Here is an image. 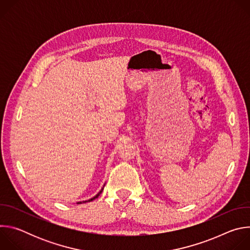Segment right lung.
Listing matches in <instances>:
<instances>
[{
  "mask_svg": "<svg viewBox=\"0 0 250 250\" xmlns=\"http://www.w3.org/2000/svg\"><path fill=\"white\" fill-rule=\"evenodd\" d=\"M104 187H103V188H102V189H101V191H100V192H99V193H98V194H97V195H96V196H95V197H93V198H91V199H89V200H88V201H83V203H86V202H91V201H93V200H95V199H96V198H98V197H99V196H100V195H101V193H102V192H103V190H104ZM77 204H82V202H78V203H77Z\"/></svg>",
  "mask_w": 250,
  "mask_h": 250,
  "instance_id": "1",
  "label": "right lung"
}]
</instances>
